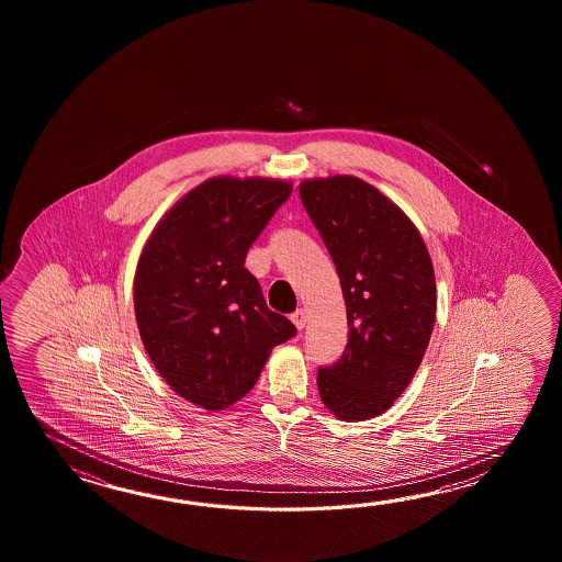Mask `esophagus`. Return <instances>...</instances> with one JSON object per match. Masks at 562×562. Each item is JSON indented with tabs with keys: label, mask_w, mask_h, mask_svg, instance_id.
<instances>
[{
	"label": "esophagus",
	"mask_w": 562,
	"mask_h": 562,
	"mask_svg": "<svg viewBox=\"0 0 562 562\" xmlns=\"http://www.w3.org/2000/svg\"><path fill=\"white\" fill-rule=\"evenodd\" d=\"M291 322L293 325L297 327L299 331L305 327V322H307V317H305V311L297 310L295 313H291Z\"/></svg>",
	"instance_id": "obj_1"
}]
</instances>
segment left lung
<instances>
[{
	"instance_id": "left-lung-1",
	"label": "left lung",
	"mask_w": 562,
	"mask_h": 562,
	"mask_svg": "<svg viewBox=\"0 0 562 562\" xmlns=\"http://www.w3.org/2000/svg\"><path fill=\"white\" fill-rule=\"evenodd\" d=\"M299 196L334 259L349 327L344 356L317 371L319 395L339 419L375 418L406 390L430 344V255L412 221L363 180H305Z\"/></svg>"
}]
</instances>
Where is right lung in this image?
Returning a JSON list of instances; mask_svg holds the SVG:
<instances>
[{
    "mask_svg": "<svg viewBox=\"0 0 562 562\" xmlns=\"http://www.w3.org/2000/svg\"><path fill=\"white\" fill-rule=\"evenodd\" d=\"M291 184L209 179L175 204L144 247L134 311L165 382L196 406L223 409L251 390L271 349L297 334L269 310L245 259Z\"/></svg>",
    "mask_w": 562,
    "mask_h": 562,
    "instance_id": "1",
    "label": "right lung"
}]
</instances>
